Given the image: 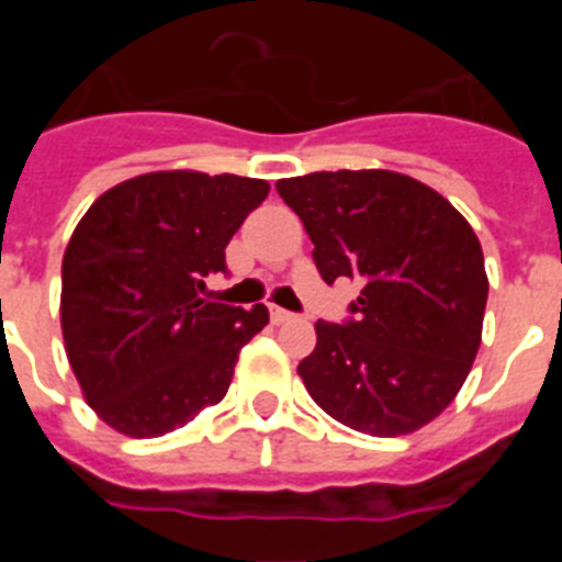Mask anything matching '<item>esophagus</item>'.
Here are the masks:
<instances>
[{"instance_id": "obj_1", "label": "esophagus", "mask_w": 562, "mask_h": 562, "mask_svg": "<svg viewBox=\"0 0 562 562\" xmlns=\"http://www.w3.org/2000/svg\"><path fill=\"white\" fill-rule=\"evenodd\" d=\"M270 317H272V324L281 326L286 324V321H292V315L286 310H281V306H270Z\"/></svg>"}]
</instances>
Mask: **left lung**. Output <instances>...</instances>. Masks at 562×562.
<instances>
[{"label": "left lung", "mask_w": 562, "mask_h": 562, "mask_svg": "<svg viewBox=\"0 0 562 562\" xmlns=\"http://www.w3.org/2000/svg\"><path fill=\"white\" fill-rule=\"evenodd\" d=\"M310 233L326 284L360 281L355 321H317L297 374L346 428L405 436L464 385L481 346L484 252L470 222L408 173L315 171L276 182Z\"/></svg>", "instance_id": "1"}]
</instances>
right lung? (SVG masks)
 <instances>
[{
	"label": "right lung",
	"mask_w": 562,
	"mask_h": 562,
	"mask_svg": "<svg viewBox=\"0 0 562 562\" xmlns=\"http://www.w3.org/2000/svg\"><path fill=\"white\" fill-rule=\"evenodd\" d=\"M267 193L265 180L180 168L132 177L83 213L61 261V331L83 400L112 430L157 439L227 394L270 315L202 292Z\"/></svg>",
	"instance_id": "obj_1"
}]
</instances>
